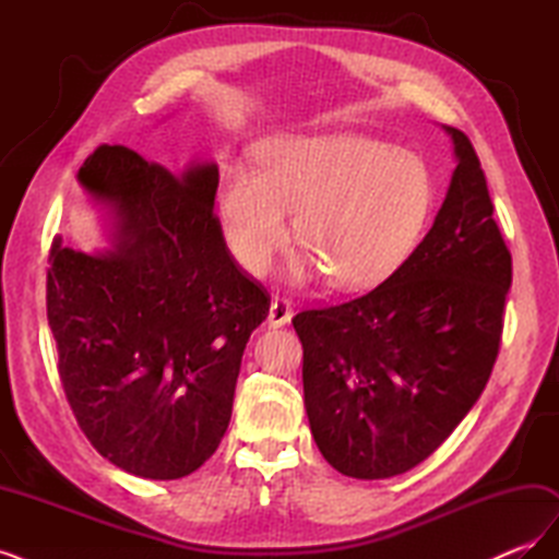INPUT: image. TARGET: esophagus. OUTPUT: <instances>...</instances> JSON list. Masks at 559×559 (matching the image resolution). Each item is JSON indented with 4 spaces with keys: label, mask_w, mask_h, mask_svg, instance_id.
<instances>
[{
    "label": "esophagus",
    "mask_w": 559,
    "mask_h": 559,
    "mask_svg": "<svg viewBox=\"0 0 559 559\" xmlns=\"http://www.w3.org/2000/svg\"><path fill=\"white\" fill-rule=\"evenodd\" d=\"M292 317H294L292 302L284 298H273V302H270V312H267V324L273 329H280L284 324H289Z\"/></svg>",
    "instance_id": "obj_1"
}]
</instances>
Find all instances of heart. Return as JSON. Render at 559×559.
<instances>
[{
    "label": "heart",
    "mask_w": 559,
    "mask_h": 559,
    "mask_svg": "<svg viewBox=\"0 0 559 559\" xmlns=\"http://www.w3.org/2000/svg\"><path fill=\"white\" fill-rule=\"evenodd\" d=\"M259 173L233 167L218 210L228 247L253 275L289 240L306 247L294 282L319 270L337 289L361 292L411 257L433 205V181L411 151L354 132L277 134L253 146Z\"/></svg>",
    "instance_id": "heart-1"
}]
</instances>
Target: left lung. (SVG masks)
Returning a JSON list of instances; mask_svg holds the SVG:
<instances>
[{
    "mask_svg": "<svg viewBox=\"0 0 559 559\" xmlns=\"http://www.w3.org/2000/svg\"><path fill=\"white\" fill-rule=\"evenodd\" d=\"M425 240L373 292L294 317L314 443L343 476L392 478L441 445L492 373L511 251L462 130Z\"/></svg>",
    "mask_w": 559,
    "mask_h": 559,
    "instance_id": "obj_1",
    "label": "left lung"
}]
</instances>
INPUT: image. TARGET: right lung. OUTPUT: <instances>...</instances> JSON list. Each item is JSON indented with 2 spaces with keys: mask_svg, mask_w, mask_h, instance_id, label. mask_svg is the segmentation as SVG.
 <instances>
[{
  "mask_svg": "<svg viewBox=\"0 0 559 559\" xmlns=\"http://www.w3.org/2000/svg\"><path fill=\"white\" fill-rule=\"evenodd\" d=\"M107 249L58 240L46 282L67 401L93 448L132 476L177 480L228 429L235 382L270 298L235 265L214 216L218 167L177 177L126 146L79 170Z\"/></svg>",
  "mask_w": 559,
  "mask_h": 559,
  "instance_id": "obj_1",
  "label": "right lung"
}]
</instances>
